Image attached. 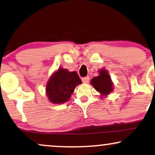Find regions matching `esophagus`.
I'll use <instances>...</instances> for the list:
<instances>
[{
    "mask_svg": "<svg viewBox=\"0 0 155 155\" xmlns=\"http://www.w3.org/2000/svg\"><path fill=\"white\" fill-rule=\"evenodd\" d=\"M81 79H82L83 83L87 84V83L89 82V76H86V77H83Z\"/></svg>",
    "mask_w": 155,
    "mask_h": 155,
    "instance_id": "obj_1",
    "label": "esophagus"
}]
</instances>
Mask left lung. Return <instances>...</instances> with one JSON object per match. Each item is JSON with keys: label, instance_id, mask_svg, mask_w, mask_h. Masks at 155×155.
Wrapping results in <instances>:
<instances>
[{"label": "left lung", "instance_id": "8db88e82", "mask_svg": "<svg viewBox=\"0 0 155 155\" xmlns=\"http://www.w3.org/2000/svg\"><path fill=\"white\" fill-rule=\"evenodd\" d=\"M94 88L101 93L102 96L107 95L113 91V83L108 72L105 69L100 71V75L95 76L91 81Z\"/></svg>", "mask_w": 155, "mask_h": 155}]
</instances>
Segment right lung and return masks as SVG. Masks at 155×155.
I'll list each match as a JSON object with an SVG mask.
<instances>
[{
    "label": "right lung",
    "mask_w": 155,
    "mask_h": 155,
    "mask_svg": "<svg viewBox=\"0 0 155 155\" xmlns=\"http://www.w3.org/2000/svg\"><path fill=\"white\" fill-rule=\"evenodd\" d=\"M81 80L76 72H70L61 68L50 78L47 84L46 92L48 99L54 104H61L69 100L77 85Z\"/></svg>",
    "instance_id": "right-lung-1"
}]
</instances>
